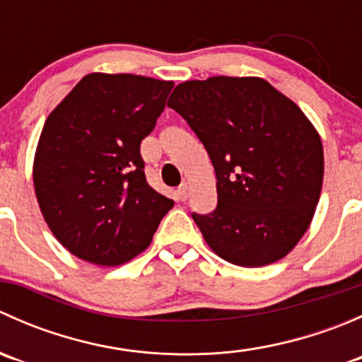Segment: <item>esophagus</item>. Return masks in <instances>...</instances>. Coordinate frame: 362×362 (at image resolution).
<instances>
[{
    "mask_svg": "<svg viewBox=\"0 0 362 362\" xmlns=\"http://www.w3.org/2000/svg\"><path fill=\"white\" fill-rule=\"evenodd\" d=\"M187 194H189L187 184H182L180 187H178V191H177V198H178V202H185V199H187Z\"/></svg>",
    "mask_w": 362,
    "mask_h": 362,
    "instance_id": "1",
    "label": "esophagus"
}]
</instances>
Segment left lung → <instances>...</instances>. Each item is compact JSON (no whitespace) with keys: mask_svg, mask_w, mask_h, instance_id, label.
Returning a JSON list of instances; mask_svg holds the SVG:
<instances>
[{"mask_svg":"<svg viewBox=\"0 0 362 362\" xmlns=\"http://www.w3.org/2000/svg\"><path fill=\"white\" fill-rule=\"evenodd\" d=\"M168 107L214 164L217 208L192 214L210 249L243 268L289 254L312 222L324 178L322 144L301 108L257 76L189 80Z\"/></svg>","mask_w":362,"mask_h":362,"instance_id":"8db88e82","label":"left lung"}]
</instances>
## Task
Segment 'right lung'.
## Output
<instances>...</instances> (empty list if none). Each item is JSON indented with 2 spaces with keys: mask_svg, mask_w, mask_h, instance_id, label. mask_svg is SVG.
Here are the masks:
<instances>
[{
  "mask_svg": "<svg viewBox=\"0 0 362 362\" xmlns=\"http://www.w3.org/2000/svg\"><path fill=\"white\" fill-rule=\"evenodd\" d=\"M171 89L166 80L90 73L47 117L33 168L36 199L76 257L127 262L151 245L173 206L148 185L140 154Z\"/></svg>",
  "mask_w": 362,
  "mask_h": 362,
  "instance_id": "obj_1",
  "label": "right lung"
}]
</instances>
